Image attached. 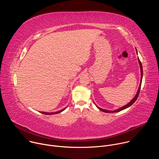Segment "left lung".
Returning a JSON list of instances; mask_svg holds the SVG:
<instances>
[{
	"mask_svg": "<svg viewBox=\"0 0 159 159\" xmlns=\"http://www.w3.org/2000/svg\"><path fill=\"white\" fill-rule=\"evenodd\" d=\"M136 50H137V49H136ZM138 60H139V65H140V70H141V79H140V85H139V89H138V90H137V94L135 95V96L133 98V99L129 102V103H128L126 105H125V106H123V107H120V108H119V109H116V110H115V111H109V110H106V109H102V108H101V107H98L97 105H96V106L98 107V108L99 109V110H101V111H102V112H119V111H122V110H123V109H126V108H127V107H129L130 106H131L135 101H136V100L137 99V98H138V97H139V93H140V89H141V85H142V77H143V68H142V63H141V61H140V59L139 58H138Z\"/></svg>",
	"mask_w": 159,
	"mask_h": 159,
	"instance_id": "left-lung-1",
	"label": "left lung"
}]
</instances>
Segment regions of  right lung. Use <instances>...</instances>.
<instances>
[{"label": "right lung", "mask_w": 159, "mask_h": 159, "mask_svg": "<svg viewBox=\"0 0 159 159\" xmlns=\"http://www.w3.org/2000/svg\"><path fill=\"white\" fill-rule=\"evenodd\" d=\"M65 109H66V107L64 108V109H61V110H60V111H57V112H41L43 113V114H44V115H55V114H58V113H60V112H62V111H64Z\"/></svg>", "instance_id": "right-lung-1"}]
</instances>
